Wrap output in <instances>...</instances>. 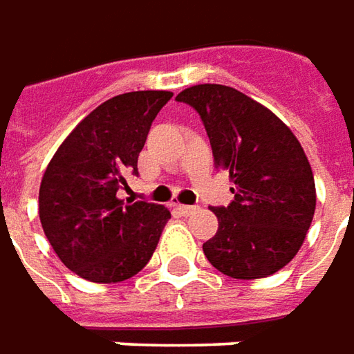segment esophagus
I'll list each match as a JSON object with an SVG mask.
<instances>
[{
    "label": "esophagus",
    "mask_w": 354,
    "mask_h": 354,
    "mask_svg": "<svg viewBox=\"0 0 354 354\" xmlns=\"http://www.w3.org/2000/svg\"><path fill=\"white\" fill-rule=\"evenodd\" d=\"M178 212L182 215H194L198 212V205H178Z\"/></svg>",
    "instance_id": "34e87169"
}]
</instances>
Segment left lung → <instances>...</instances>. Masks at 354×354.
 <instances>
[{
	"label": "left lung",
	"mask_w": 354,
	"mask_h": 354,
	"mask_svg": "<svg viewBox=\"0 0 354 354\" xmlns=\"http://www.w3.org/2000/svg\"><path fill=\"white\" fill-rule=\"evenodd\" d=\"M194 107L212 142L215 168L235 188L217 205L219 229L203 243L207 261L239 280L264 278L296 257L315 212V182L294 133L249 95L221 84H200L176 95Z\"/></svg>",
	"instance_id": "obj_1"
}]
</instances>
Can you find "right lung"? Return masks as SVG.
I'll return each instance as SVG.
<instances>
[{"label": "right lung", "instance_id": "obj_1", "mask_svg": "<svg viewBox=\"0 0 354 354\" xmlns=\"http://www.w3.org/2000/svg\"><path fill=\"white\" fill-rule=\"evenodd\" d=\"M170 92H129L95 107L46 166L39 189L44 235L64 266L90 282H121L151 261L170 212L117 192L137 160Z\"/></svg>", "mask_w": 354, "mask_h": 354}]
</instances>
